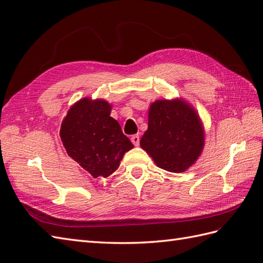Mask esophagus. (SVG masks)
I'll return each instance as SVG.
<instances>
[{
    "instance_id": "1",
    "label": "esophagus",
    "mask_w": 263,
    "mask_h": 263,
    "mask_svg": "<svg viewBox=\"0 0 263 263\" xmlns=\"http://www.w3.org/2000/svg\"><path fill=\"white\" fill-rule=\"evenodd\" d=\"M131 141H132V143H133L134 145L138 146L139 143H140V137H139V134H134V136H132V137H131Z\"/></svg>"
}]
</instances>
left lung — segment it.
<instances>
[{
    "label": "left lung",
    "instance_id": "8db88e82",
    "mask_svg": "<svg viewBox=\"0 0 263 263\" xmlns=\"http://www.w3.org/2000/svg\"><path fill=\"white\" fill-rule=\"evenodd\" d=\"M204 129L197 112L182 100H158L151 104L148 130L140 145L158 167L184 173L204 148Z\"/></svg>",
    "mask_w": 263,
    "mask_h": 263
}]
</instances>
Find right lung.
I'll use <instances>...</instances> for the list:
<instances>
[{
  "instance_id": "add662e5",
  "label": "right lung",
  "mask_w": 263,
  "mask_h": 263,
  "mask_svg": "<svg viewBox=\"0 0 263 263\" xmlns=\"http://www.w3.org/2000/svg\"><path fill=\"white\" fill-rule=\"evenodd\" d=\"M112 106L104 100L88 97L72 105L62 123L60 138L67 154L94 178H106L133 144L111 114Z\"/></svg>"
}]
</instances>
